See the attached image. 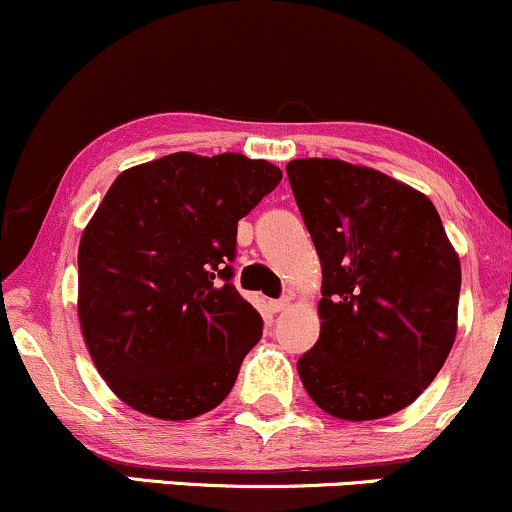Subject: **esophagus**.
I'll return each mask as SVG.
<instances>
[{
	"label": "esophagus",
	"mask_w": 512,
	"mask_h": 512,
	"mask_svg": "<svg viewBox=\"0 0 512 512\" xmlns=\"http://www.w3.org/2000/svg\"><path fill=\"white\" fill-rule=\"evenodd\" d=\"M269 305H272L274 313H281V310H286L291 305V296H281L279 301H272Z\"/></svg>",
	"instance_id": "34e87169"
}]
</instances>
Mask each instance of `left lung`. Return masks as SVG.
Returning a JSON list of instances; mask_svg holds the SVG:
<instances>
[{"label": "left lung", "mask_w": 512, "mask_h": 512, "mask_svg": "<svg viewBox=\"0 0 512 512\" xmlns=\"http://www.w3.org/2000/svg\"><path fill=\"white\" fill-rule=\"evenodd\" d=\"M322 264L320 339L298 358L303 387L346 421L409 407L457 332L460 257L431 199L337 158L286 166Z\"/></svg>", "instance_id": "8db88e82"}]
</instances>
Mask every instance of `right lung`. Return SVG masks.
<instances>
[{
	"mask_svg": "<svg viewBox=\"0 0 512 512\" xmlns=\"http://www.w3.org/2000/svg\"><path fill=\"white\" fill-rule=\"evenodd\" d=\"M281 180L269 161L180 151L117 175L79 243V322L127 407L166 421L211 411L260 342L233 286L238 221Z\"/></svg>",
	"mask_w": 512,
	"mask_h": 512,
	"instance_id": "right-lung-1",
	"label": "right lung"
}]
</instances>
